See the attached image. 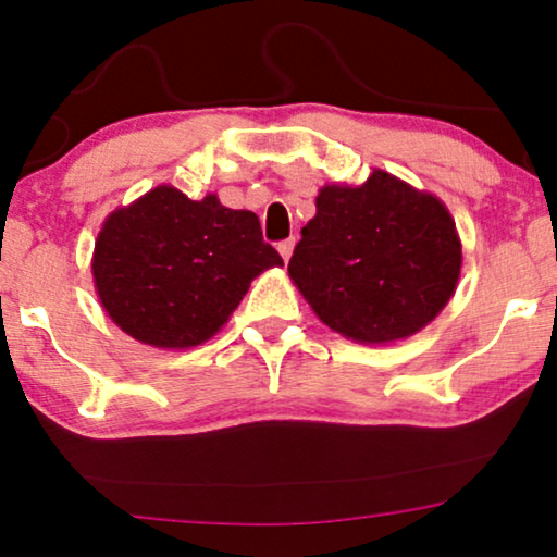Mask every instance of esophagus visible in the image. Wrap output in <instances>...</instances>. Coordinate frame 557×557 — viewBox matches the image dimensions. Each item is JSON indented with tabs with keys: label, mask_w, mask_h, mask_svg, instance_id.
I'll return each instance as SVG.
<instances>
[{
	"label": "esophagus",
	"mask_w": 557,
	"mask_h": 557,
	"mask_svg": "<svg viewBox=\"0 0 557 557\" xmlns=\"http://www.w3.org/2000/svg\"><path fill=\"white\" fill-rule=\"evenodd\" d=\"M294 238H286V240H281L278 243V253H281V258H284V261H288V258H292V253H294Z\"/></svg>",
	"instance_id": "1"
}]
</instances>
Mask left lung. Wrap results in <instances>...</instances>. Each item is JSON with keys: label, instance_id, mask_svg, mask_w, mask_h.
I'll use <instances>...</instances> for the list:
<instances>
[{"label": "left lung", "instance_id": "obj_1", "mask_svg": "<svg viewBox=\"0 0 557 557\" xmlns=\"http://www.w3.org/2000/svg\"><path fill=\"white\" fill-rule=\"evenodd\" d=\"M461 243L448 210L393 174L322 187L288 276L317 317L364 345L423 330L451 299Z\"/></svg>", "mask_w": 557, "mask_h": 557}]
</instances>
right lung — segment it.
Returning a JSON list of instances; mask_svg holds the SVG:
<instances>
[{"instance_id": "right-lung-1", "label": "right lung", "mask_w": 557, "mask_h": 557, "mask_svg": "<svg viewBox=\"0 0 557 557\" xmlns=\"http://www.w3.org/2000/svg\"><path fill=\"white\" fill-rule=\"evenodd\" d=\"M284 265L256 212L215 195L195 202L157 187L98 233L94 278L103 309L154 347H195L227 322L258 273Z\"/></svg>"}]
</instances>
